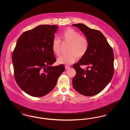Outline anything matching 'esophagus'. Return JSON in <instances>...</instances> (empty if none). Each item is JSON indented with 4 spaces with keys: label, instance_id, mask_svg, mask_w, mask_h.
I'll list each match as a JSON object with an SVG mask.
<instances>
[{
    "label": "esophagus",
    "instance_id": "1",
    "mask_svg": "<svg viewBox=\"0 0 130 130\" xmlns=\"http://www.w3.org/2000/svg\"><path fill=\"white\" fill-rule=\"evenodd\" d=\"M65 69H68L69 68H70V66H67V65H66V66H65Z\"/></svg>",
    "mask_w": 130,
    "mask_h": 130
}]
</instances>
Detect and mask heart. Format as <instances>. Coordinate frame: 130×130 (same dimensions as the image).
<instances>
[{"label": "heart", "mask_w": 130, "mask_h": 130, "mask_svg": "<svg viewBox=\"0 0 130 130\" xmlns=\"http://www.w3.org/2000/svg\"><path fill=\"white\" fill-rule=\"evenodd\" d=\"M60 38L64 42L69 43L67 54L63 55L57 58L59 64H71L75 62L77 57L84 56L88 49V42L86 38L72 28H69L62 31ZM52 49L56 56H59L61 52L60 40L55 37L52 43Z\"/></svg>", "instance_id": "1"}]
</instances>
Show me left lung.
Returning a JSON list of instances; mask_svg holds the SVG:
<instances>
[{
	"label": "left lung",
	"instance_id": "obj_1",
	"mask_svg": "<svg viewBox=\"0 0 130 130\" xmlns=\"http://www.w3.org/2000/svg\"><path fill=\"white\" fill-rule=\"evenodd\" d=\"M84 34L88 42L86 54L73 68L76 74L72 83L74 90L85 96H93L101 92L112 78L114 73V55L111 46L100 31L83 24H75ZM81 65L87 66L82 69Z\"/></svg>",
	"mask_w": 130,
	"mask_h": 130
}]
</instances>
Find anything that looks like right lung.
<instances>
[{
  "label": "right lung",
  "instance_id": "add662e5",
  "mask_svg": "<svg viewBox=\"0 0 130 130\" xmlns=\"http://www.w3.org/2000/svg\"><path fill=\"white\" fill-rule=\"evenodd\" d=\"M58 26L41 25L24 32L12 55L14 78L19 87L34 97H41L56 86L65 70L63 65L52 66L56 58L52 43Z\"/></svg>",
  "mask_w": 130,
  "mask_h": 130
}]
</instances>
